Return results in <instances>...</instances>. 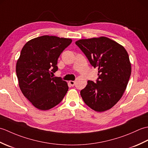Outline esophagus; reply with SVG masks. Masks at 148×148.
<instances>
[{
	"mask_svg": "<svg viewBox=\"0 0 148 148\" xmlns=\"http://www.w3.org/2000/svg\"><path fill=\"white\" fill-rule=\"evenodd\" d=\"M69 84H71V85L72 86H74V84H75V81H69Z\"/></svg>",
	"mask_w": 148,
	"mask_h": 148,
	"instance_id": "esophagus-1",
	"label": "esophagus"
}]
</instances>
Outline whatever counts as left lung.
Masks as SVG:
<instances>
[{
  "label": "left lung",
  "instance_id": "1",
  "mask_svg": "<svg viewBox=\"0 0 148 148\" xmlns=\"http://www.w3.org/2000/svg\"><path fill=\"white\" fill-rule=\"evenodd\" d=\"M76 45L99 72L97 83L88 81L81 96L95 111H108L120 100L130 79L132 68L127 50L103 36L79 39Z\"/></svg>",
  "mask_w": 148,
  "mask_h": 148
}]
</instances>
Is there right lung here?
Instances as JSON below:
<instances>
[{
	"label": "right lung",
	"instance_id": "1",
	"mask_svg": "<svg viewBox=\"0 0 148 148\" xmlns=\"http://www.w3.org/2000/svg\"><path fill=\"white\" fill-rule=\"evenodd\" d=\"M71 42V39L42 36L29 40L21 49L16 65L18 84L23 95L38 109L54 108L67 92V83L52 77L50 71L58 70V58Z\"/></svg>",
	"mask_w": 148,
	"mask_h": 148
}]
</instances>
